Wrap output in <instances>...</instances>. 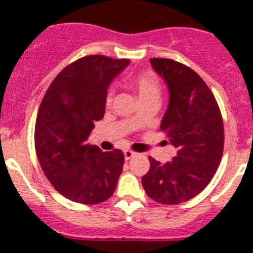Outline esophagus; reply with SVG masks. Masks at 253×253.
I'll return each instance as SVG.
<instances>
[{
    "mask_svg": "<svg viewBox=\"0 0 253 253\" xmlns=\"http://www.w3.org/2000/svg\"><path fill=\"white\" fill-rule=\"evenodd\" d=\"M134 156H135V152L130 151V149H125V151H124V157H125V160H126V161L130 160V158L134 157Z\"/></svg>",
    "mask_w": 253,
    "mask_h": 253,
    "instance_id": "esophagus-1",
    "label": "esophagus"
}]
</instances>
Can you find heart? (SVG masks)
Returning <instances> with one entry per match:
<instances>
[{
	"mask_svg": "<svg viewBox=\"0 0 253 253\" xmlns=\"http://www.w3.org/2000/svg\"><path fill=\"white\" fill-rule=\"evenodd\" d=\"M134 90L137 91L138 96L142 102L149 101V100H158L161 96V82L158 77L154 75L152 71H143V72L137 73L131 80ZM115 95V88L113 86L109 87L105 95V104L110 105L114 100ZM140 122V116L135 115L133 118V124H138Z\"/></svg>",
	"mask_w": 253,
	"mask_h": 253,
	"instance_id": "b5f03b06",
	"label": "heart"
}]
</instances>
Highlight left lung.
<instances>
[{
	"instance_id": "obj_1",
	"label": "left lung",
	"mask_w": 253,
	"mask_h": 253,
	"mask_svg": "<svg viewBox=\"0 0 253 253\" xmlns=\"http://www.w3.org/2000/svg\"><path fill=\"white\" fill-rule=\"evenodd\" d=\"M151 63L169 86L161 131L177 156L167 163L149 156L142 184L154 202L175 205L202 193L215 175L224 147L223 118L213 92L194 69L166 58H152Z\"/></svg>"
}]
</instances>
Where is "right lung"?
<instances>
[{
    "label": "right lung",
    "mask_w": 253,
    "mask_h": 253,
    "mask_svg": "<svg viewBox=\"0 0 253 253\" xmlns=\"http://www.w3.org/2000/svg\"><path fill=\"white\" fill-rule=\"evenodd\" d=\"M129 59L86 55L68 64L48 87L35 123L40 167L64 198L92 205L110 198L123 171L120 149L102 152L86 140L105 113V95Z\"/></svg>",
    "instance_id": "add662e5"
}]
</instances>
